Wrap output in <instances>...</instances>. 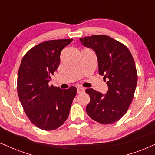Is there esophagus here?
Masks as SVG:
<instances>
[{"mask_svg": "<svg viewBox=\"0 0 155 155\" xmlns=\"http://www.w3.org/2000/svg\"><path fill=\"white\" fill-rule=\"evenodd\" d=\"M84 91V88L82 87H78L77 88V93L78 94H81V93Z\"/></svg>", "mask_w": 155, "mask_h": 155, "instance_id": "1", "label": "esophagus"}]
</instances>
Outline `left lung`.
Instances as JSON below:
<instances>
[{"mask_svg": "<svg viewBox=\"0 0 155 155\" xmlns=\"http://www.w3.org/2000/svg\"><path fill=\"white\" fill-rule=\"evenodd\" d=\"M80 41L96 52L99 74L104 76L108 86L105 95L93 88L86 89L90 96L86 113L101 124L117 122L128 110L137 86V74L133 57L125 45L109 36L84 37Z\"/></svg>", "mask_w": 155, "mask_h": 155, "instance_id": "obj_1", "label": "left lung"}]
</instances>
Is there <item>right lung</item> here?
Masks as SVG:
<instances>
[{
  "instance_id": "1",
  "label": "right lung",
  "mask_w": 155,
  "mask_h": 155,
  "mask_svg": "<svg viewBox=\"0 0 155 155\" xmlns=\"http://www.w3.org/2000/svg\"><path fill=\"white\" fill-rule=\"evenodd\" d=\"M72 39L54 40L31 48L22 58L18 73V94L30 120L39 128L52 130L67 120L76 88L49 86L50 76L60 63V54Z\"/></svg>"
}]
</instances>
